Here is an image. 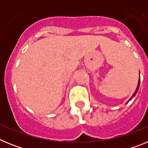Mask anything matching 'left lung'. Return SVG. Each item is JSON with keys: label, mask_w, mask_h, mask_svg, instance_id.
I'll return each mask as SVG.
<instances>
[{"label": "left lung", "mask_w": 148, "mask_h": 148, "mask_svg": "<svg viewBox=\"0 0 148 148\" xmlns=\"http://www.w3.org/2000/svg\"><path fill=\"white\" fill-rule=\"evenodd\" d=\"M139 84H140V77H139V79H138V85H137V87H136V91L135 92H134V93L133 94V95H132V97L130 98V100H131L132 99H133V97H134V96H135L136 95V94L137 93V92H138V89H139Z\"/></svg>", "instance_id": "8db88e82"}]
</instances>
